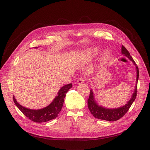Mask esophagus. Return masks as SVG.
<instances>
[{
	"instance_id": "1",
	"label": "esophagus",
	"mask_w": 150,
	"mask_h": 150,
	"mask_svg": "<svg viewBox=\"0 0 150 150\" xmlns=\"http://www.w3.org/2000/svg\"><path fill=\"white\" fill-rule=\"evenodd\" d=\"M85 81V79L84 78V77H80V78L78 79V80H77V83H78L79 85H81L83 83H84V82Z\"/></svg>"
}]
</instances>
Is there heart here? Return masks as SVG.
Returning a JSON list of instances; mask_svg holds the SVG:
<instances>
[{
	"instance_id": "b5f03b06",
	"label": "heart",
	"mask_w": 150,
	"mask_h": 150,
	"mask_svg": "<svg viewBox=\"0 0 150 150\" xmlns=\"http://www.w3.org/2000/svg\"><path fill=\"white\" fill-rule=\"evenodd\" d=\"M98 52V51H97V49H91V50H90V54H95V53H96ZM105 57H108V52H105Z\"/></svg>"
}]
</instances>
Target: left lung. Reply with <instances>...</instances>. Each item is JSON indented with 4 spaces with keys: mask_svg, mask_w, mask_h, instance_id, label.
<instances>
[{
    "mask_svg": "<svg viewBox=\"0 0 150 150\" xmlns=\"http://www.w3.org/2000/svg\"><path fill=\"white\" fill-rule=\"evenodd\" d=\"M121 51H122V54H123L130 60H131L136 67L137 79H136V85H135L134 92L133 93V95L131 98L130 99V100L125 105H124V106L118 108L109 109V108H104L101 106H99L95 100L93 90H91L90 95L89 98L88 99V109H90V111L91 112V114H93V115L95 118L107 120V121L117 120L120 119L121 117H122L123 116L127 113V112L128 111L129 108L132 106V103H134V101H135V99L136 98L137 92V83L138 80V77H139V70H138V67L135 64L134 59H132L129 52L127 51L124 46H122Z\"/></svg>",
    "mask_w": 150,
    "mask_h": 150,
    "instance_id": "8db88e82",
    "label": "left lung"
}]
</instances>
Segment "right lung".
<instances>
[{"mask_svg":"<svg viewBox=\"0 0 150 150\" xmlns=\"http://www.w3.org/2000/svg\"><path fill=\"white\" fill-rule=\"evenodd\" d=\"M34 48L36 49L38 47ZM71 87V83L63 86L58 91L57 95L55 97L52 102L47 106L40 109H31L23 107L16 101L14 96H13V101L22 113L30 120L35 122H46L57 117L62 108L66 93Z\"/></svg>","mask_w":150,"mask_h":150,"instance_id":"add662e5","label":"right lung"}]
</instances>
